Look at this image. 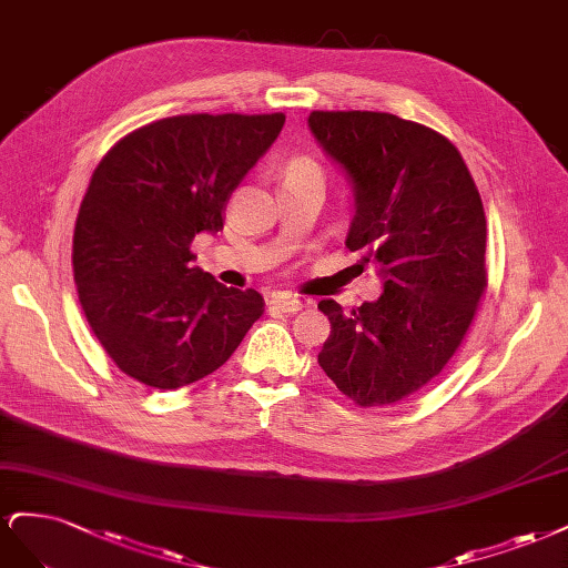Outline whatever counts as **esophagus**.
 <instances>
[{
  "instance_id": "esophagus-1",
  "label": "esophagus",
  "mask_w": 568,
  "mask_h": 568,
  "mask_svg": "<svg viewBox=\"0 0 568 568\" xmlns=\"http://www.w3.org/2000/svg\"><path fill=\"white\" fill-rule=\"evenodd\" d=\"M268 308H271V311H278V314H297V311L304 308V304H302L297 297H285V295H281V297H273V300L268 302Z\"/></svg>"
}]
</instances>
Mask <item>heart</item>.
<instances>
[{
  "instance_id": "b5f03b06",
  "label": "heart",
  "mask_w": 568,
  "mask_h": 568,
  "mask_svg": "<svg viewBox=\"0 0 568 568\" xmlns=\"http://www.w3.org/2000/svg\"><path fill=\"white\" fill-rule=\"evenodd\" d=\"M297 174H321V168L318 164L311 160V158H295L292 160L287 168H285V174H283V179L285 176H297ZM323 176V174H321Z\"/></svg>"
}]
</instances>
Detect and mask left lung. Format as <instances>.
Returning a JSON list of instances; mask_svg holds the SVG:
<instances>
[{"mask_svg": "<svg viewBox=\"0 0 568 568\" xmlns=\"http://www.w3.org/2000/svg\"><path fill=\"white\" fill-rule=\"evenodd\" d=\"M308 126L354 184L346 247L377 262L384 292L318 308V365L361 408L419 392L460 349L488 285L486 214L460 151L432 126L375 111H314Z\"/></svg>", "mask_w": 568, "mask_h": 568, "instance_id": "left-lung-1", "label": "left lung"}]
</instances>
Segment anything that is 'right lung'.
I'll return each instance as SVG.
<instances>
[{"mask_svg":"<svg viewBox=\"0 0 568 568\" xmlns=\"http://www.w3.org/2000/svg\"><path fill=\"white\" fill-rule=\"evenodd\" d=\"M285 124L271 115H174L122 136L91 174L72 235L89 327L118 368L179 389L231 358L264 314L257 290L191 266L193 237L224 207Z\"/></svg>","mask_w":568,"mask_h":568,"instance_id":"1","label":"right lung"}]
</instances>
